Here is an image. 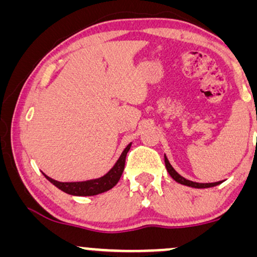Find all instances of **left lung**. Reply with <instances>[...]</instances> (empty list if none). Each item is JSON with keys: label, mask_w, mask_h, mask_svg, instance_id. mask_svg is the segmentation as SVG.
Listing matches in <instances>:
<instances>
[{"label": "left lung", "mask_w": 257, "mask_h": 257, "mask_svg": "<svg viewBox=\"0 0 257 257\" xmlns=\"http://www.w3.org/2000/svg\"><path fill=\"white\" fill-rule=\"evenodd\" d=\"M164 163H166L167 170H168V173H169V175L172 176V178L175 180L176 182H179V184H181V185L190 186V187H194V188H208V187H214V186L220 185L221 182H222V181H217V182H210V184H199V182L190 181V180L182 178L179 173H176V170L172 167V164L169 163V161H168V158L166 157V156H164Z\"/></svg>", "instance_id": "1"}]
</instances>
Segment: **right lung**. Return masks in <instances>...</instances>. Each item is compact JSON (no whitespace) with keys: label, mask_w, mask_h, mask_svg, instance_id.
I'll return each instance as SVG.
<instances>
[{"label":"right lung","mask_w":257,"mask_h":257,"mask_svg":"<svg viewBox=\"0 0 257 257\" xmlns=\"http://www.w3.org/2000/svg\"><path fill=\"white\" fill-rule=\"evenodd\" d=\"M132 143L125 147L124 151L119 156L118 161L116 162L113 167L111 168L110 172L105 174L104 176L99 179L87 180V181H79V182H60L57 180L49 178L46 174V179L51 181L53 185L57 186L59 190L64 191L65 193L72 194V196H95V194L106 192V191L111 190L113 186H116L117 182L119 181L120 176H122L123 170H124L125 157L126 153L131 150Z\"/></svg>","instance_id":"add662e5"}]
</instances>
